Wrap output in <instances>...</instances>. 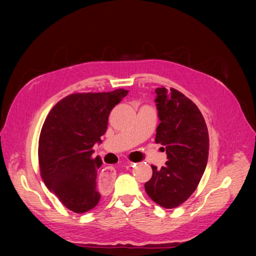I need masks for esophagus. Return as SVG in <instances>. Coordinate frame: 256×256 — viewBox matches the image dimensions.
Here are the masks:
<instances>
[{"label":"esophagus","instance_id":"1","mask_svg":"<svg viewBox=\"0 0 256 256\" xmlns=\"http://www.w3.org/2000/svg\"><path fill=\"white\" fill-rule=\"evenodd\" d=\"M130 166H134L136 164L133 162H128ZM115 170H112V167H106L104 168V170L100 172V174H99L98 177V185L99 188L104 190H110L112 188V183H114L115 180Z\"/></svg>","mask_w":256,"mask_h":256}]
</instances>
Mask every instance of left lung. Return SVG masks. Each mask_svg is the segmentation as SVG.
Wrapping results in <instances>:
<instances>
[{"label":"left lung","mask_w":256,"mask_h":256,"mask_svg":"<svg viewBox=\"0 0 256 256\" xmlns=\"http://www.w3.org/2000/svg\"><path fill=\"white\" fill-rule=\"evenodd\" d=\"M160 123L156 144L166 150V166L152 167V177L144 184L152 201L166 209L180 206L196 190L206 170L209 133L200 110L178 90L156 89Z\"/></svg>","instance_id":"obj_1"}]
</instances>
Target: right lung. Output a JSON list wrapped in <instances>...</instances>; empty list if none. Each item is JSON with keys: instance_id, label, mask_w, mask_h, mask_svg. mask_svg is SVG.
<instances>
[{"instance_id": "right-lung-1", "label": "right lung", "mask_w": 256, "mask_h": 256, "mask_svg": "<svg viewBox=\"0 0 256 256\" xmlns=\"http://www.w3.org/2000/svg\"><path fill=\"white\" fill-rule=\"evenodd\" d=\"M128 90L68 94L52 108L42 124L38 160L40 176L68 210L76 214L94 209L100 200L97 170L102 159L92 158L100 144L110 110Z\"/></svg>"}]
</instances>
